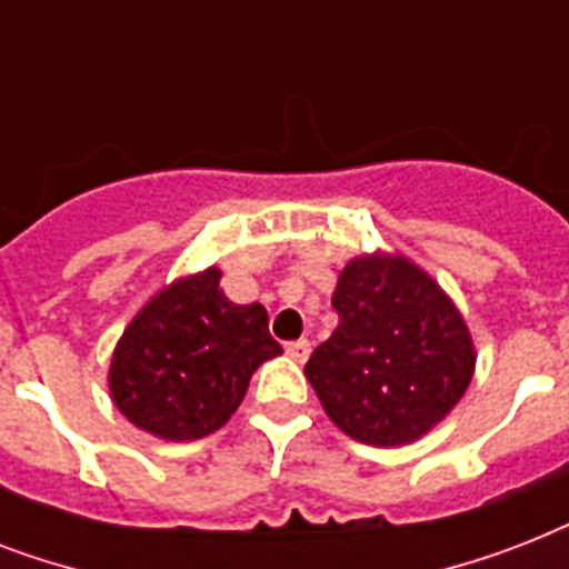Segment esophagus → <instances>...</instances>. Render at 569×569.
Here are the masks:
<instances>
[{"label":"esophagus","mask_w":569,"mask_h":569,"mask_svg":"<svg viewBox=\"0 0 569 569\" xmlns=\"http://www.w3.org/2000/svg\"><path fill=\"white\" fill-rule=\"evenodd\" d=\"M286 355L292 357L295 363H303L307 357H310V339H295L286 346Z\"/></svg>","instance_id":"obj_1"}]
</instances>
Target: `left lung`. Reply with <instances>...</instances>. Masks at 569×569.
<instances>
[{
	"label": "left lung",
	"instance_id": "1",
	"mask_svg": "<svg viewBox=\"0 0 569 569\" xmlns=\"http://www.w3.org/2000/svg\"><path fill=\"white\" fill-rule=\"evenodd\" d=\"M337 330L310 355L325 413L366 446L428 433L467 392L469 330L431 277L407 259H351L333 292Z\"/></svg>",
	"mask_w": 569,
	"mask_h": 569
}]
</instances>
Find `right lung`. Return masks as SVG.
Here are the masks:
<instances>
[{"label":"right lung","instance_id":"add662e5","mask_svg":"<svg viewBox=\"0 0 569 569\" xmlns=\"http://www.w3.org/2000/svg\"><path fill=\"white\" fill-rule=\"evenodd\" d=\"M221 271L180 280L138 312L111 360V398L162 440H200L241 405L250 375L283 348L262 303H232Z\"/></svg>","mask_w":569,"mask_h":569}]
</instances>
